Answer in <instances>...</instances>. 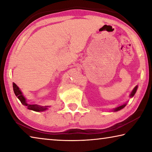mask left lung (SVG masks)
Segmentation results:
<instances>
[{"label":"left lung","instance_id":"8db88e82","mask_svg":"<svg viewBox=\"0 0 152 152\" xmlns=\"http://www.w3.org/2000/svg\"><path fill=\"white\" fill-rule=\"evenodd\" d=\"M137 88H138V86L137 85L136 86H135V88H134L133 89V91H132V92H131V94H130V95H129L130 98H132L133 96H134L135 94V92H136V91H137ZM126 105H127V102H126V103H125V104H122V105H121V106H119V107H117V108H115V109H113L112 110V111H113V112L119 111V110L123 109V108H124V107L126 106Z\"/></svg>","mask_w":152,"mask_h":152}]
</instances>
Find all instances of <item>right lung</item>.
Returning a JSON list of instances; mask_svg holds the SVG:
<instances>
[{
    "label": "right lung",
    "instance_id": "obj_1",
    "mask_svg": "<svg viewBox=\"0 0 152 152\" xmlns=\"http://www.w3.org/2000/svg\"><path fill=\"white\" fill-rule=\"evenodd\" d=\"M12 87H13V91L15 92V94L16 95V96H17L18 99H19L20 102H21L24 106L26 107L28 109L34 110V111H36V112H42L48 110V107H50V106L43 107L37 104H29L27 101L26 98L24 96V95L23 94L21 91H20L19 87L17 86V84H15L14 82L12 83Z\"/></svg>",
    "mask_w": 152,
    "mask_h": 152
}]
</instances>
